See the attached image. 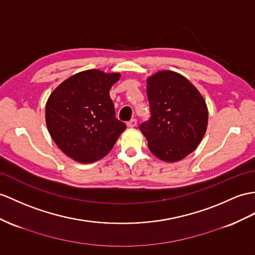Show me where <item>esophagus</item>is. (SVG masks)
I'll return each mask as SVG.
<instances>
[{"instance_id":"34e87169","label":"esophagus","mask_w":255,"mask_h":255,"mask_svg":"<svg viewBox=\"0 0 255 255\" xmlns=\"http://www.w3.org/2000/svg\"><path fill=\"white\" fill-rule=\"evenodd\" d=\"M127 126H128V128H135L136 126H137V120H136V119H132L131 121H128V122L127 123Z\"/></svg>"}]
</instances>
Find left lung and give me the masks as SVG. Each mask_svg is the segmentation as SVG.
I'll return each mask as SVG.
<instances>
[{
    "instance_id": "left-lung-1",
    "label": "left lung",
    "mask_w": 255,
    "mask_h": 255,
    "mask_svg": "<svg viewBox=\"0 0 255 255\" xmlns=\"http://www.w3.org/2000/svg\"><path fill=\"white\" fill-rule=\"evenodd\" d=\"M150 119L139 129L154 156L165 162L187 157L208 127V107L200 92L182 74L158 71L147 79Z\"/></svg>"
}]
</instances>
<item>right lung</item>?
Segmentation results:
<instances>
[{
	"instance_id": "add662e5",
	"label": "right lung",
	"mask_w": 255,
	"mask_h": 255,
	"mask_svg": "<svg viewBox=\"0 0 255 255\" xmlns=\"http://www.w3.org/2000/svg\"><path fill=\"white\" fill-rule=\"evenodd\" d=\"M121 77L97 69L65 80L49 95L45 121L55 144L80 163L104 158L127 128L116 118L109 91Z\"/></svg>"
}]
</instances>
